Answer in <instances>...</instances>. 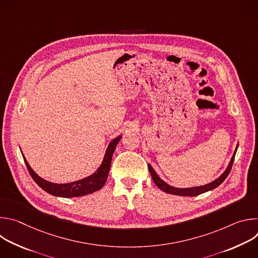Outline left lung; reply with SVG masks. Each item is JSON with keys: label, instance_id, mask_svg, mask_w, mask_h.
I'll list each match as a JSON object with an SVG mask.
<instances>
[{"label": "left lung", "instance_id": "obj_1", "mask_svg": "<svg viewBox=\"0 0 258 258\" xmlns=\"http://www.w3.org/2000/svg\"><path fill=\"white\" fill-rule=\"evenodd\" d=\"M238 148V147H237ZM236 152H237V149L230 161V164L229 166L227 167V169L225 170V172L220 175L218 178H216L215 180H213L212 182L210 183H207V185L205 186H201V187H195V188H187V189H179V188H174V187H171L169 185H167L166 182H164L158 175L157 173L155 172V170L152 168L151 165H148V168H149V171L151 173V176H152V179L153 181L155 182V185L160 189L162 190L163 192L167 193V194H172V195H179V196H190V197H193V196H198L202 193H205L207 191H210V190H213L215 189L216 187H218L220 183H222L226 178L227 176L229 175L231 169H232V166H233V163H234V160H235V155H236Z\"/></svg>", "mask_w": 258, "mask_h": 258}]
</instances>
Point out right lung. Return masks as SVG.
<instances>
[{
	"label": "right lung",
	"mask_w": 258,
	"mask_h": 258,
	"mask_svg": "<svg viewBox=\"0 0 258 258\" xmlns=\"http://www.w3.org/2000/svg\"><path fill=\"white\" fill-rule=\"evenodd\" d=\"M120 139H121V136L115 138L112 142H110L104 156V160L101 166L98 168V170L92 175L78 181H73L69 183H53L51 181L43 179L42 177H40L38 174H36L31 169V167L29 166L25 158H24V162L33 180L47 193L54 196H58V197H64V198L85 196L100 190L105 185L109 170H110V166H111V160L115 150V147L120 141Z\"/></svg>",
	"instance_id": "obj_1"
}]
</instances>
